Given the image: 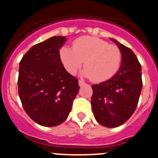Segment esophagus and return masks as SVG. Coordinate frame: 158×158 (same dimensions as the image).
Returning a JSON list of instances; mask_svg holds the SVG:
<instances>
[{
    "instance_id": "34e87169",
    "label": "esophagus",
    "mask_w": 158,
    "mask_h": 158,
    "mask_svg": "<svg viewBox=\"0 0 158 158\" xmlns=\"http://www.w3.org/2000/svg\"><path fill=\"white\" fill-rule=\"evenodd\" d=\"M86 83H85L82 80H79V86H83V85H85Z\"/></svg>"
}]
</instances>
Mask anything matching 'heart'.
<instances>
[{
  "label": "heart",
  "mask_w": 158,
  "mask_h": 158,
  "mask_svg": "<svg viewBox=\"0 0 158 158\" xmlns=\"http://www.w3.org/2000/svg\"><path fill=\"white\" fill-rule=\"evenodd\" d=\"M59 53L64 68L71 75L77 72L84 60L82 74L95 82L113 78L120 69L122 60L121 51L116 45L90 36L75 40L72 48L63 46Z\"/></svg>",
  "instance_id": "1"
}]
</instances>
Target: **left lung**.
I'll return each instance as SVG.
<instances>
[{"instance_id": "left-lung-1", "label": "left lung", "mask_w": 158, "mask_h": 158, "mask_svg": "<svg viewBox=\"0 0 158 158\" xmlns=\"http://www.w3.org/2000/svg\"><path fill=\"white\" fill-rule=\"evenodd\" d=\"M122 53L120 70L110 79L92 85L91 106L96 120L102 126L116 127L134 113L143 87L142 67L128 47L112 39Z\"/></svg>"}]
</instances>
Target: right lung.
Here are the masks:
<instances>
[{
    "label": "right lung",
    "mask_w": 158,
    "mask_h": 158,
    "mask_svg": "<svg viewBox=\"0 0 158 158\" xmlns=\"http://www.w3.org/2000/svg\"><path fill=\"white\" fill-rule=\"evenodd\" d=\"M65 41V37L54 36L36 44L19 62L18 92L23 107L45 127L66 120L79 92L78 79L65 70L60 59Z\"/></svg>",
    "instance_id": "obj_1"
}]
</instances>
